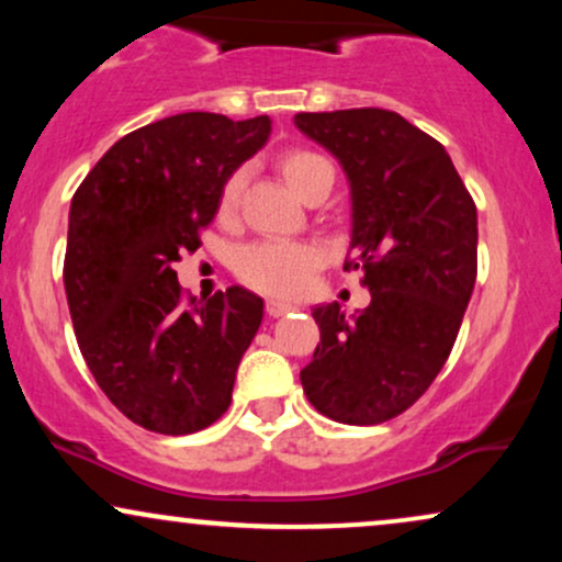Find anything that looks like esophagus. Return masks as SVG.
<instances>
[{
  "mask_svg": "<svg viewBox=\"0 0 562 562\" xmlns=\"http://www.w3.org/2000/svg\"><path fill=\"white\" fill-rule=\"evenodd\" d=\"M295 303H288V301H277V299H269L267 301V314L269 317H282V314L288 312H295Z\"/></svg>",
  "mask_w": 562,
  "mask_h": 562,
  "instance_id": "1",
  "label": "esophagus"
}]
</instances>
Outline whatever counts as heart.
Segmentation results:
<instances>
[{
    "label": "heart",
    "instance_id": "1",
    "mask_svg": "<svg viewBox=\"0 0 562 562\" xmlns=\"http://www.w3.org/2000/svg\"><path fill=\"white\" fill-rule=\"evenodd\" d=\"M280 171L299 195L306 200L327 179H333V166L306 147H290L280 156ZM245 171L237 169L224 179L218 190V214L232 216L243 195ZM322 263V254L308 243L261 240L237 250L235 272L245 285L269 295H299L306 290L312 274Z\"/></svg>",
    "mask_w": 562,
    "mask_h": 562
}]
</instances>
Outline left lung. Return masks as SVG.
<instances>
[{
    "label": "left lung",
    "instance_id": "8db88e82",
    "mask_svg": "<svg viewBox=\"0 0 562 562\" xmlns=\"http://www.w3.org/2000/svg\"><path fill=\"white\" fill-rule=\"evenodd\" d=\"M295 126L344 166L351 250L370 306H314L319 344L301 370L317 412L378 425L409 409L449 359L479 272V214L441 142L383 108L299 113Z\"/></svg>",
    "mask_w": 562,
    "mask_h": 562
}]
</instances>
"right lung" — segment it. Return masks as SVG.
<instances>
[{
	"instance_id": "add662e5",
	"label": "right lung",
	"mask_w": 562,
	"mask_h": 562,
	"mask_svg": "<svg viewBox=\"0 0 562 562\" xmlns=\"http://www.w3.org/2000/svg\"><path fill=\"white\" fill-rule=\"evenodd\" d=\"M269 132V115H171L115 142L70 200L63 282L76 340L102 393L142 428L195 434L232 402L263 301L232 285L184 306L173 263L198 248L224 179Z\"/></svg>"
}]
</instances>
